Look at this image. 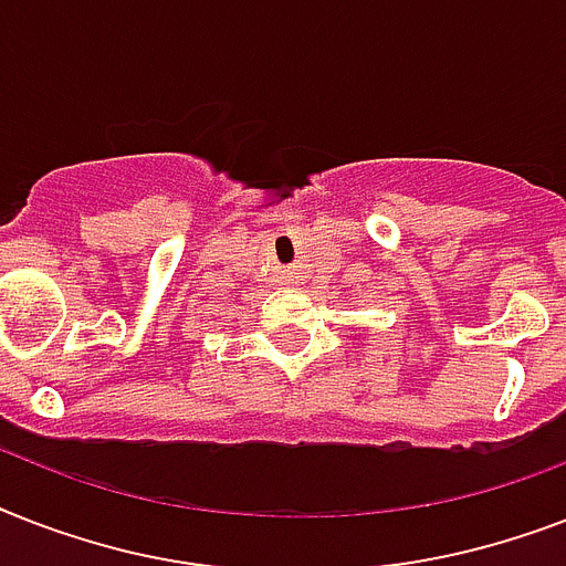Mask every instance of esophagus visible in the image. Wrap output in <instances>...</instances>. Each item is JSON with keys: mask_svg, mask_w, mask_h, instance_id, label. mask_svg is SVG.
Returning a JSON list of instances; mask_svg holds the SVG:
<instances>
[{"mask_svg": "<svg viewBox=\"0 0 566 566\" xmlns=\"http://www.w3.org/2000/svg\"><path fill=\"white\" fill-rule=\"evenodd\" d=\"M287 282H291V273H287Z\"/></svg>", "mask_w": 566, "mask_h": 566, "instance_id": "34e87169", "label": "esophagus"}]
</instances>
